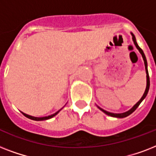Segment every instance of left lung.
I'll use <instances>...</instances> for the list:
<instances>
[{
    "label": "left lung",
    "mask_w": 156,
    "mask_h": 156,
    "mask_svg": "<svg viewBox=\"0 0 156 156\" xmlns=\"http://www.w3.org/2000/svg\"><path fill=\"white\" fill-rule=\"evenodd\" d=\"M131 35H132V36H133V43H134V44H135L136 48H137L138 49V51H139V52H140V53L142 54V56H143V61H144V64H145L146 73H147V87H146L145 92H144V94H143V97L141 98V100H139V101H138V102L137 103V104H136L135 105H134V106H133V108L130 109V110H129L128 112H123V113H112V112H107V111H105V110H104V109L101 108H100V107H98V108H100L101 111L104 112V113L107 114V115H108V116H113V117H118V118H124V117H126V116H128L129 115H130L131 113H133V112L136 110V108H137L139 106V104H141V102H142V101H143V100L145 99V97L147 96V95L148 90H149V87H150V78H149V73H148L147 62V59H146L145 54H144V52H143V51L142 50V48H141L138 46V44H137V42H136V39H135V36H134V35H133V33H131Z\"/></svg>",
    "instance_id": "obj_1"
}]
</instances>
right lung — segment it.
<instances>
[{
  "label": "right lung",
  "mask_w": 156,
  "mask_h": 156,
  "mask_svg": "<svg viewBox=\"0 0 156 156\" xmlns=\"http://www.w3.org/2000/svg\"><path fill=\"white\" fill-rule=\"evenodd\" d=\"M59 112H60V110H59L58 112H56V113H54V114H52V115H51V116H44V117H35V116H29V115H27V114L23 113V114L26 116V117H27V118H29V119H31V120H34V121H44V120H48V119L52 118V117H53L54 116H56V114L58 113Z\"/></svg>",
  "instance_id": "right-lung-1"
}]
</instances>
